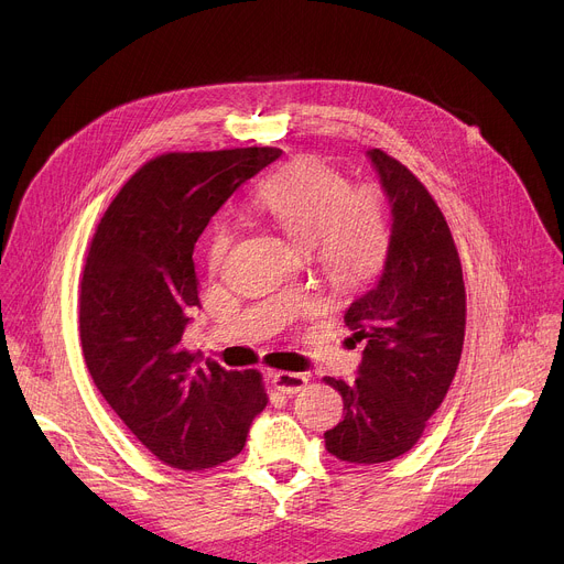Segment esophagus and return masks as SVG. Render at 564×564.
Instances as JSON below:
<instances>
[{
  "label": "esophagus",
  "mask_w": 564,
  "mask_h": 564,
  "mask_svg": "<svg viewBox=\"0 0 564 564\" xmlns=\"http://www.w3.org/2000/svg\"><path fill=\"white\" fill-rule=\"evenodd\" d=\"M272 386L283 394H296L307 386V377L301 372H288V370H272L270 372Z\"/></svg>",
  "instance_id": "1"
}]
</instances>
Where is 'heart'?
I'll use <instances>...</instances> for the list:
<instances>
[{
  "instance_id": "b5f03b06",
  "label": "heart",
  "mask_w": 564,
  "mask_h": 564,
  "mask_svg": "<svg viewBox=\"0 0 564 564\" xmlns=\"http://www.w3.org/2000/svg\"><path fill=\"white\" fill-rule=\"evenodd\" d=\"M254 207L270 216L312 254L339 290L366 285L381 268L390 225L386 200L370 183L348 178L321 158H299L270 174L254 194ZM234 248V227L218 220L207 238V265L220 272Z\"/></svg>"
}]
</instances>
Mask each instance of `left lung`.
<instances>
[{
    "instance_id": "left-lung-1",
    "label": "left lung",
    "mask_w": 564,
    "mask_h": 564,
    "mask_svg": "<svg viewBox=\"0 0 564 564\" xmlns=\"http://www.w3.org/2000/svg\"><path fill=\"white\" fill-rule=\"evenodd\" d=\"M368 155L392 205L388 257L375 288L344 316L366 341L359 377H324L344 399L326 448L350 464L388 462L420 442L451 388L466 328L462 263L442 209L397 158Z\"/></svg>"
}]
</instances>
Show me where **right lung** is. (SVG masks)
Instances as JSON below:
<instances>
[{"label": "right lung", "mask_w": 564, "mask_h": 564, "mask_svg": "<svg viewBox=\"0 0 564 564\" xmlns=\"http://www.w3.org/2000/svg\"><path fill=\"white\" fill-rule=\"evenodd\" d=\"M276 147L174 151L144 163L102 214L79 279V341L94 383L160 462L214 468L246 446L268 406L263 375L196 366L183 346L200 305L194 246Z\"/></svg>", "instance_id": "add662e5"}]
</instances>
